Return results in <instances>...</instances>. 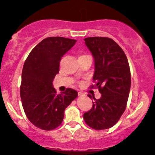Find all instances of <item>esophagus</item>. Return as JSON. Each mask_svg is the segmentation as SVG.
<instances>
[{"instance_id": "1", "label": "esophagus", "mask_w": 155, "mask_h": 155, "mask_svg": "<svg viewBox=\"0 0 155 155\" xmlns=\"http://www.w3.org/2000/svg\"><path fill=\"white\" fill-rule=\"evenodd\" d=\"M83 95H84V94L82 92H78V96L79 97H82V96H83Z\"/></svg>"}]
</instances>
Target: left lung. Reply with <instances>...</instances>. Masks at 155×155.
<instances>
[{"mask_svg":"<svg viewBox=\"0 0 155 155\" xmlns=\"http://www.w3.org/2000/svg\"><path fill=\"white\" fill-rule=\"evenodd\" d=\"M94 60L93 80L101 94L94 99L92 107L83 115L84 121L95 130L114 126L126 108L130 89V71L125 53L119 45L108 37H87L84 39Z\"/></svg>","mask_w":155,"mask_h":155,"instance_id":"1","label":"left lung"}]
</instances>
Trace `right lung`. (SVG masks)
<instances>
[{
	"mask_svg": "<svg viewBox=\"0 0 155 155\" xmlns=\"http://www.w3.org/2000/svg\"><path fill=\"white\" fill-rule=\"evenodd\" d=\"M76 40L61 37L42 40L29 54L22 73L20 97L25 113L31 124L44 130L58 127L64 118V111L78 97L71 88L57 94L53 80L59 72L63 55Z\"/></svg>",
	"mask_w": 155,
	"mask_h": 155,
	"instance_id": "1",
	"label": "right lung"
}]
</instances>
